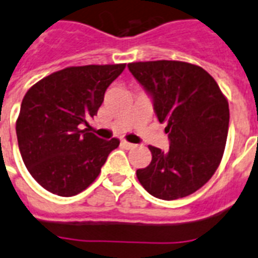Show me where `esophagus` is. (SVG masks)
Wrapping results in <instances>:
<instances>
[{"instance_id": "34e87169", "label": "esophagus", "mask_w": 258, "mask_h": 258, "mask_svg": "<svg viewBox=\"0 0 258 258\" xmlns=\"http://www.w3.org/2000/svg\"><path fill=\"white\" fill-rule=\"evenodd\" d=\"M123 146V148H125V150H131V148L135 147V144L133 143H128V142H125V140H122V143H120Z\"/></svg>"}]
</instances>
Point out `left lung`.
Returning a JSON list of instances; mask_svg holds the SVG:
<instances>
[{"instance_id": "obj_1", "label": "left lung", "mask_w": 258, "mask_h": 258, "mask_svg": "<svg viewBox=\"0 0 258 258\" xmlns=\"http://www.w3.org/2000/svg\"><path fill=\"white\" fill-rule=\"evenodd\" d=\"M152 100L159 122L167 123L169 148L150 146L152 160L136 171L144 189L162 200L194 194L220 164L227 143L229 106L204 69L179 60L128 64Z\"/></svg>"}]
</instances>
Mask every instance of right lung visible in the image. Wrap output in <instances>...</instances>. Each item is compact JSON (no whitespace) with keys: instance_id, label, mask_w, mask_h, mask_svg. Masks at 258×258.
Segmentation results:
<instances>
[{"instance_id":"obj_1","label":"right lung","mask_w":258,"mask_h":258,"mask_svg":"<svg viewBox=\"0 0 258 258\" xmlns=\"http://www.w3.org/2000/svg\"><path fill=\"white\" fill-rule=\"evenodd\" d=\"M124 68L63 69L35 83L24 96L16 124L18 147L27 171L45 189L63 198L78 195L118 148L116 138L104 140L90 133L89 120Z\"/></svg>"}]
</instances>
